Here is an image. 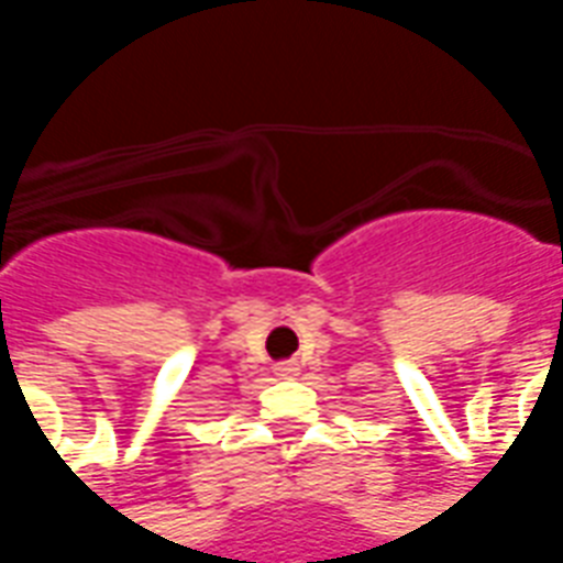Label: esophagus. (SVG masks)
Segmentation results:
<instances>
[{
    "label": "esophagus",
    "instance_id": "esophagus-1",
    "mask_svg": "<svg viewBox=\"0 0 563 563\" xmlns=\"http://www.w3.org/2000/svg\"><path fill=\"white\" fill-rule=\"evenodd\" d=\"M274 371H277V377H295V374H298V365H295V362H286V365L274 367Z\"/></svg>",
    "mask_w": 563,
    "mask_h": 563
}]
</instances>
